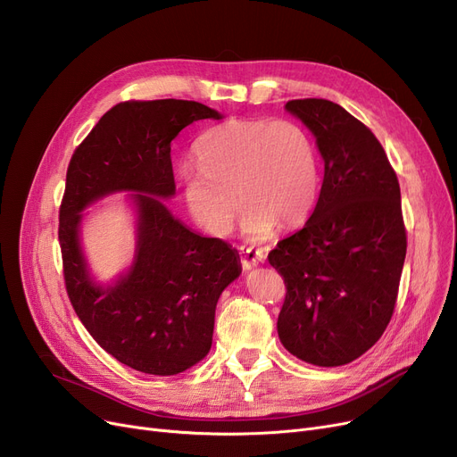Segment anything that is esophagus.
Returning a JSON list of instances; mask_svg holds the SVG:
<instances>
[{
    "mask_svg": "<svg viewBox=\"0 0 457 457\" xmlns=\"http://www.w3.org/2000/svg\"><path fill=\"white\" fill-rule=\"evenodd\" d=\"M238 259H241V265L245 269H252L259 265V262L265 261V253H262V250H257L252 246H241L238 248Z\"/></svg>",
    "mask_w": 457,
    "mask_h": 457,
    "instance_id": "34e87169",
    "label": "esophagus"
}]
</instances>
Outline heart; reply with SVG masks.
I'll use <instances>...</instances> for the list:
<instances>
[{
  "mask_svg": "<svg viewBox=\"0 0 457 457\" xmlns=\"http://www.w3.org/2000/svg\"><path fill=\"white\" fill-rule=\"evenodd\" d=\"M198 168L181 172L192 216L209 231H226L241 202L245 231L261 241L276 222L302 224L313 209L320 166L313 138L291 120H228L196 142Z\"/></svg>",
  "mask_w": 457,
  "mask_h": 457,
  "instance_id": "1",
  "label": "heart"
}]
</instances>
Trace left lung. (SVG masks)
<instances>
[{
    "label": "left lung",
    "mask_w": 457,
    "mask_h": 457,
    "mask_svg": "<svg viewBox=\"0 0 457 457\" xmlns=\"http://www.w3.org/2000/svg\"><path fill=\"white\" fill-rule=\"evenodd\" d=\"M317 137L324 181L302 229L269 253L283 276V346L311 365L363 355L395 313L407 250L400 185L376 135L322 98L287 102Z\"/></svg>",
    "instance_id": "1"
}]
</instances>
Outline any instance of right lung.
Returning a JSON list of instances; mask_svg holds the SVG:
<instances>
[{"instance_id": "add662e5", "label": "right lung", "mask_w": 457, "mask_h": 457, "mask_svg": "<svg viewBox=\"0 0 457 457\" xmlns=\"http://www.w3.org/2000/svg\"><path fill=\"white\" fill-rule=\"evenodd\" d=\"M204 118L222 116L188 100L122 102L100 118L66 170L59 245L70 303L96 343L144 374L174 376L202 361L216 302L241 274L237 250L190 231L157 198L176 190L172 140ZM116 189L137 192L139 241L130 272L102 290L87 278L77 233L80 211Z\"/></svg>"}]
</instances>
